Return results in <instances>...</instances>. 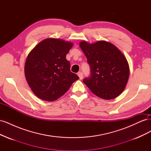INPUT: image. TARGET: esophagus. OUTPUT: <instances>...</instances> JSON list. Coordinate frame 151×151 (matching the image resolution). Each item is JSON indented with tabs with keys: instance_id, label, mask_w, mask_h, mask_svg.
<instances>
[{
	"instance_id": "1",
	"label": "esophagus",
	"mask_w": 151,
	"mask_h": 151,
	"mask_svg": "<svg viewBox=\"0 0 151 151\" xmlns=\"http://www.w3.org/2000/svg\"><path fill=\"white\" fill-rule=\"evenodd\" d=\"M77 75H78V76L79 77V79H83V72H79L77 73Z\"/></svg>"
}]
</instances>
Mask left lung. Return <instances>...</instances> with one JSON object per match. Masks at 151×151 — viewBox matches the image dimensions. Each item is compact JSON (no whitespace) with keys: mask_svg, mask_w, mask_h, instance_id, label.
Listing matches in <instances>:
<instances>
[{"mask_svg":"<svg viewBox=\"0 0 151 151\" xmlns=\"http://www.w3.org/2000/svg\"><path fill=\"white\" fill-rule=\"evenodd\" d=\"M79 45L91 71L83 83L101 98L112 99L118 96L125 88L130 72L123 54L115 45L105 41L93 44L82 42Z\"/></svg>","mask_w":151,"mask_h":151,"instance_id":"left-lung-1","label":"left lung"}]
</instances>
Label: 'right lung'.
Here are the masks:
<instances>
[{
  "label": "right lung",
  "mask_w": 151,
  "mask_h": 151,
  "mask_svg": "<svg viewBox=\"0 0 151 151\" xmlns=\"http://www.w3.org/2000/svg\"><path fill=\"white\" fill-rule=\"evenodd\" d=\"M72 45L64 40L48 38L39 43L29 53L24 67L26 79L39 98L55 101L79 79L70 72V63L66 59Z\"/></svg>",
  "instance_id": "1"
}]
</instances>
